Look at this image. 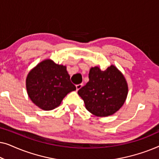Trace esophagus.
<instances>
[{
  "instance_id": "obj_1",
  "label": "esophagus",
  "mask_w": 159,
  "mask_h": 159,
  "mask_svg": "<svg viewBox=\"0 0 159 159\" xmlns=\"http://www.w3.org/2000/svg\"><path fill=\"white\" fill-rule=\"evenodd\" d=\"M82 84H77V85H76V88H77V90H80V89L82 88Z\"/></svg>"
}]
</instances>
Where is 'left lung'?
<instances>
[{
  "label": "left lung",
  "instance_id": "8db88e82",
  "mask_svg": "<svg viewBox=\"0 0 159 159\" xmlns=\"http://www.w3.org/2000/svg\"><path fill=\"white\" fill-rule=\"evenodd\" d=\"M128 93L127 82L116 67L105 71L99 67L90 69L89 81L78 90L87 109L98 116L114 114L124 103Z\"/></svg>",
  "mask_w": 159,
  "mask_h": 159
}]
</instances>
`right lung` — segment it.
Wrapping results in <instances>:
<instances>
[{"instance_id": "obj_1", "label": "right lung", "mask_w": 159, "mask_h": 159, "mask_svg": "<svg viewBox=\"0 0 159 159\" xmlns=\"http://www.w3.org/2000/svg\"><path fill=\"white\" fill-rule=\"evenodd\" d=\"M26 86L32 101L46 111L57 107L69 93L76 90L66 67L51 60L41 62L30 71Z\"/></svg>"}]
</instances>
